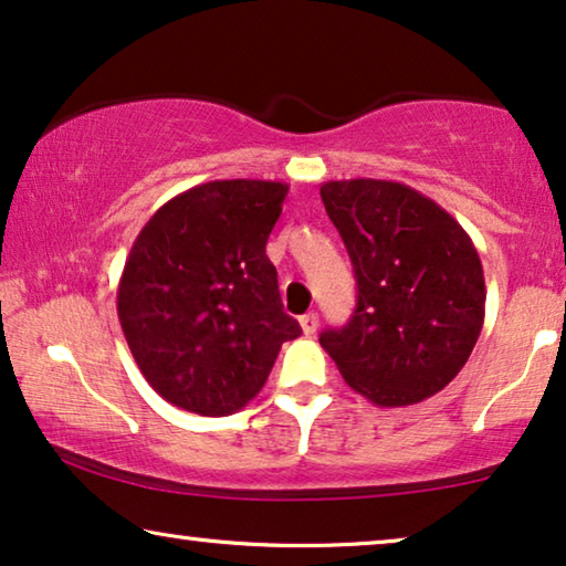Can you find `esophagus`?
Wrapping results in <instances>:
<instances>
[{
    "label": "esophagus",
    "instance_id": "34e87169",
    "mask_svg": "<svg viewBox=\"0 0 566 566\" xmlns=\"http://www.w3.org/2000/svg\"><path fill=\"white\" fill-rule=\"evenodd\" d=\"M300 328L305 336H313V333L317 331V313H307L300 317Z\"/></svg>",
    "mask_w": 566,
    "mask_h": 566
}]
</instances>
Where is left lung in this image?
Segmentation results:
<instances>
[{"mask_svg": "<svg viewBox=\"0 0 566 566\" xmlns=\"http://www.w3.org/2000/svg\"><path fill=\"white\" fill-rule=\"evenodd\" d=\"M356 274V310L321 346L379 408L423 402L461 371L484 323L482 261L431 197L387 179L321 187Z\"/></svg>", "mask_w": 566, "mask_h": 566, "instance_id": "1", "label": "left lung"}]
</instances>
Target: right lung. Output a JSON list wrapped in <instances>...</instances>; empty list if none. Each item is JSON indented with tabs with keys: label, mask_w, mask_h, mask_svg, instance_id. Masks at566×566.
I'll return each instance as SVG.
<instances>
[{
	"label": "right lung",
	"mask_w": 566,
	"mask_h": 566,
	"mask_svg": "<svg viewBox=\"0 0 566 566\" xmlns=\"http://www.w3.org/2000/svg\"><path fill=\"white\" fill-rule=\"evenodd\" d=\"M286 192L284 181H207L158 207L133 241L117 317L166 402L207 418L241 410L302 333L266 256Z\"/></svg>",
	"instance_id": "right-lung-1"
}]
</instances>
